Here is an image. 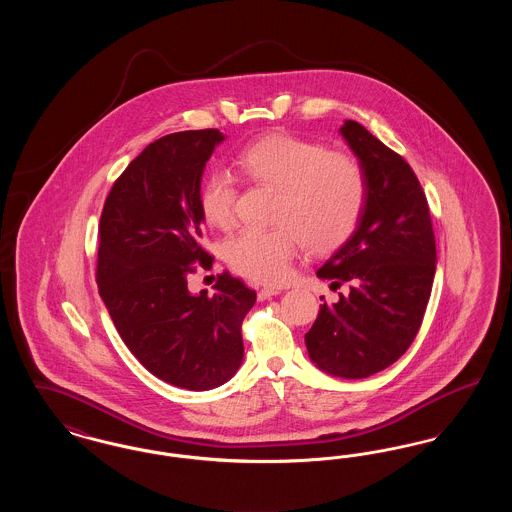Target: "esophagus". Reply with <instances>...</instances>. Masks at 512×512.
Segmentation results:
<instances>
[{
    "label": "esophagus",
    "mask_w": 512,
    "mask_h": 512,
    "mask_svg": "<svg viewBox=\"0 0 512 512\" xmlns=\"http://www.w3.org/2000/svg\"><path fill=\"white\" fill-rule=\"evenodd\" d=\"M278 293H280L278 288H263V290H259L257 297H259V301H263V299H270V297H274Z\"/></svg>",
    "instance_id": "34e87169"
}]
</instances>
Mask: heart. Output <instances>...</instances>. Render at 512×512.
Wrapping results in <instances>:
<instances>
[{
    "label": "heart",
    "instance_id": "heart-1",
    "mask_svg": "<svg viewBox=\"0 0 512 512\" xmlns=\"http://www.w3.org/2000/svg\"><path fill=\"white\" fill-rule=\"evenodd\" d=\"M245 176L278 192L270 230H244L226 242L228 265L251 280L284 282L299 245L330 253L345 244L366 203V176L357 159L332 153L311 140L276 134L238 155ZM236 186L228 172L209 174L199 190V211L207 224H234Z\"/></svg>",
    "mask_w": 512,
    "mask_h": 512
}]
</instances>
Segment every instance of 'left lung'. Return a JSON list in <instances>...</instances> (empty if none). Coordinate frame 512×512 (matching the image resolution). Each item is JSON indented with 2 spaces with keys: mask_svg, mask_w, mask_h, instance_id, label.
I'll list each match as a JSON object with an SVG mask.
<instances>
[{
  "mask_svg": "<svg viewBox=\"0 0 512 512\" xmlns=\"http://www.w3.org/2000/svg\"><path fill=\"white\" fill-rule=\"evenodd\" d=\"M340 136L365 171V211L353 236L317 270L330 288L347 282L349 293L320 305L305 345L322 372L359 380L393 365L413 343L438 259L413 169L359 122L343 121Z\"/></svg>",
  "mask_w": 512,
  "mask_h": 512,
  "instance_id": "1",
  "label": "left lung"
}]
</instances>
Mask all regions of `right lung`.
Segmentation results:
<instances>
[{"label": "right lung", "mask_w": 512, "mask_h": 512, "mask_svg": "<svg viewBox=\"0 0 512 512\" xmlns=\"http://www.w3.org/2000/svg\"><path fill=\"white\" fill-rule=\"evenodd\" d=\"M226 136L186 130L155 140L113 184L99 222V295L122 341L147 370L184 390L226 384L242 366V320L257 293L222 272L192 293L203 251L199 190L205 165Z\"/></svg>", "instance_id": "right-lung-1"}]
</instances>
